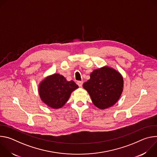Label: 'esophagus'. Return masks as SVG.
Wrapping results in <instances>:
<instances>
[{"label": "esophagus", "instance_id": "esophagus-1", "mask_svg": "<svg viewBox=\"0 0 157 157\" xmlns=\"http://www.w3.org/2000/svg\"><path fill=\"white\" fill-rule=\"evenodd\" d=\"M77 84H78V85L79 87H81V86H82L83 81H78V82H77Z\"/></svg>", "mask_w": 157, "mask_h": 157}]
</instances>
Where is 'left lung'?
Listing matches in <instances>:
<instances>
[{"mask_svg": "<svg viewBox=\"0 0 157 157\" xmlns=\"http://www.w3.org/2000/svg\"><path fill=\"white\" fill-rule=\"evenodd\" d=\"M94 105L100 109L114 105L119 99L124 89L122 75L108 66L94 70L90 79L83 84Z\"/></svg>", "mask_w": 157, "mask_h": 157, "instance_id": "left-lung-1", "label": "left lung"}]
</instances>
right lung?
<instances>
[{
  "mask_svg": "<svg viewBox=\"0 0 157 157\" xmlns=\"http://www.w3.org/2000/svg\"><path fill=\"white\" fill-rule=\"evenodd\" d=\"M79 87L72 80L68 81L61 75L55 73L44 78L38 85L42 102L52 109H60L68 101L71 94Z\"/></svg>",
  "mask_w": 157,
  "mask_h": 157,
  "instance_id": "right-lung-1",
  "label": "right lung"
}]
</instances>
